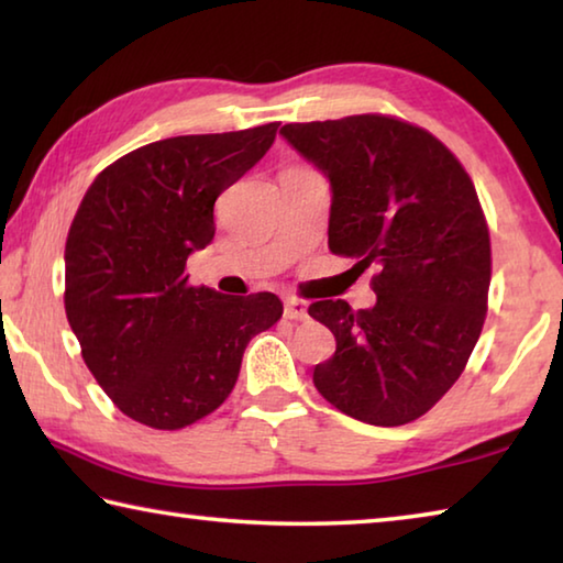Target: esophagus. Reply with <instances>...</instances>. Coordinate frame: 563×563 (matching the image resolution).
Returning a JSON list of instances; mask_svg holds the SVG:
<instances>
[{
    "label": "esophagus",
    "mask_w": 563,
    "mask_h": 563,
    "mask_svg": "<svg viewBox=\"0 0 563 563\" xmlns=\"http://www.w3.org/2000/svg\"><path fill=\"white\" fill-rule=\"evenodd\" d=\"M283 316L288 320H305L308 318V308H305L302 300H295V298H288L285 300V310Z\"/></svg>",
    "instance_id": "esophagus-1"
}]
</instances>
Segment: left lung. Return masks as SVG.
<instances>
[{"instance_id": "8db88e82", "label": "left lung", "mask_w": 563, "mask_h": 563, "mask_svg": "<svg viewBox=\"0 0 563 563\" xmlns=\"http://www.w3.org/2000/svg\"><path fill=\"white\" fill-rule=\"evenodd\" d=\"M280 133L330 178V251L377 268L375 308H308L338 342L312 383L360 422H412L460 379L487 318L492 243L472 178L430 131L385 113Z\"/></svg>"}]
</instances>
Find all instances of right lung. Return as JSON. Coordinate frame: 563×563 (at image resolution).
Instances as JSON below:
<instances>
[{
	"label": "right lung",
	"mask_w": 563,
	"mask_h": 563,
	"mask_svg": "<svg viewBox=\"0 0 563 563\" xmlns=\"http://www.w3.org/2000/svg\"><path fill=\"white\" fill-rule=\"evenodd\" d=\"M280 123L174 136L93 178L66 238V320L123 415L180 430L225 402L253 335L283 302L188 283V255L213 241V206L273 146Z\"/></svg>",
	"instance_id": "obj_1"
}]
</instances>
